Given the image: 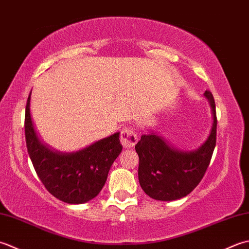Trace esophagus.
I'll return each instance as SVG.
<instances>
[{
    "label": "esophagus",
    "instance_id": "34e87169",
    "mask_svg": "<svg viewBox=\"0 0 249 249\" xmlns=\"http://www.w3.org/2000/svg\"><path fill=\"white\" fill-rule=\"evenodd\" d=\"M120 142L124 148H132V147L138 143V135H136L131 126H128V128H124L121 131Z\"/></svg>",
    "mask_w": 249,
    "mask_h": 249
}]
</instances>
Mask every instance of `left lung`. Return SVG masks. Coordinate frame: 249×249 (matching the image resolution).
Segmentation results:
<instances>
[{
    "label": "left lung",
    "mask_w": 249,
    "mask_h": 249,
    "mask_svg": "<svg viewBox=\"0 0 249 249\" xmlns=\"http://www.w3.org/2000/svg\"><path fill=\"white\" fill-rule=\"evenodd\" d=\"M212 126L205 142L191 150H181L164 138L149 131L135 145L139 155V180L147 196L158 201H174L188 196L204 176L216 145L215 101L210 91Z\"/></svg>",
    "instance_id": "1"
}]
</instances>
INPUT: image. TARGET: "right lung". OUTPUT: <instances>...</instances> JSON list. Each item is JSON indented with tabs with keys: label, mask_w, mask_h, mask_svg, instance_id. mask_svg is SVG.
<instances>
[{
	"label": "right lung",
	"mask_w": 249,
	"mask_h": 249,
	"mask_svg": "<svg viewBox=\"0 0 249 249\" xmlns=\"http://www.w3.org/2000/svg\"><path fill=\"white\" fill-rule=\"evenodd\" d=\"M32 90L25 107V141L33 166L50 194L69 204H83L100 194L111 164L123 150L120 132L84 148L64 153L45 144L35 130L30 110Z\"/></svg>",
	"instance_id": "add662e5"
}]
</instances>
